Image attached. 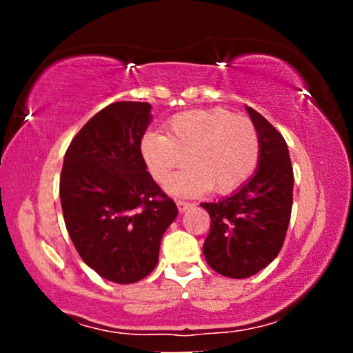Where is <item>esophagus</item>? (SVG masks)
<instances>
[{
	"instance_id": "34e87169",
	"label": "esophagus",
	"mask_w": 353,
	"mask_h": 353,
	"mask_svg": "<svg viewBox=\"0 0 353 353\" xmlns=\"http://www.w3.org/2000/svg\"><path fill=\"white\" fill-rule=\"evenodd\" d=\"M192 204L191 202H185V201H176V207H178V210L180 212H186L188 209H190Z\"/></svg>"
}]
</instances>
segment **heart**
<instances>
[{"mask_svg":"<svg viewBox=\"0 0 353 353\" xmlns=\"http://www.w3.org/2000/svg\"><path fill=\"white\" fill-rule=\"evenodd\" d=\"M139 151L157 183H167L186 157L190 165L168 183L173 194L192 196L209 188L230 194L254 175L260 134L249 119L230 110H188L168 120L167 134H144Z\"/></svg>","mask_w":353,"mask_h":353,"instance_id":"b5f03b06","label":"heart"}]
</instances>
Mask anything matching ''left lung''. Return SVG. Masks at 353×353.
Listing matches in <instances>:
<instances>
[{
  "label": "left lung",
  "mask_w": 353,
  "mask_h": 353,
  "mask_svg": "<svg viewBox=\"0 0 353 353\" xmlns=\"http://www.w3.org/2000/svg\"><path fill=\"white\" fill-rule=\"evenodd\" d=\"M260 134L254 175L231 196L201 204L210 215L204 257L228 278H249L272 263L283 248L292 210L294 173L281 133L252 108H245Z\"/></svg>",
  "instance_id": "8db88e82"
}]
</instances>
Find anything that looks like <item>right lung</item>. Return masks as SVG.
I'll use <instances>...</instances> for the list:
<instances>
[{
    "mask_svg": "<svg viewBox=\"0 0 353 353\" xmlns=\"http://www.w3.org/2000/svg\"><path fill=\"white\" fill-rule=\"evenodd\" d=\"M151 120L148 103L109 104L75 134L61 172L62 215L77 252L119 284L156 268L162 236L178 215L139 151Z\"/></svg>",
    "mask_w": 353,
    "mask_h": 353,
    "instance_id": "add662e5",
    "label": "right lung"
}]
</instances>
